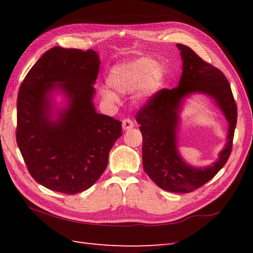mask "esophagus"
I'll use <instances>...</instances> for the list:
<instances>
[{
	"label": "esophagus",
	"mask_w": 253,
	"mask_h": 253,
	"mask_svg": "<svg viewBox=\"0 0 253 253\" xmlns=\"http://www.w3.org/2000/svg\"><path fill=\"white\" fill-rule=\"evenodd\" d=\"M134 126V123H133V121L132 120H130V119H125L122 121V128L125 131H126V130H131V128Z\"/></svg>",
	"instance_id": "1"
}]
</instances>
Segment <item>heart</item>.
<instances>
[{"label":"heart","mask_w":253,"mask_h":253,"mask_svg":"<svg viewBox=\"0 0 253 253\" xmlns=\"http://www.w3.org/2000/svg\"><path fill=\"white\" fill-rule=\"evenodd\" d=\"M165 79L163 65L152 59L120 63L113 66L107 77V83L119 94L136 91L138 101H147L161 89ZM100 95L108 102H118L119 97L109 87L100 88Z\"/></svg>","instance_id":"heart-1"}]
</instances>
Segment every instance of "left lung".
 Wrapping results in <instances>:
<instances>
[{
    "label": "left lung",
    "instance_id": "left-lung-1",
    "mask_svg": "<svg viewBox=\"0 0 253 253\" xmlns=\"http://www.w3.org/2000/svg\"><path fill=\"white\" fill-rule=\"evenodd\" d=\"M181 51L182 75L172 89L157 91L136 115L143 136V167L159 188L169 192L189 193L215 177L227 163L233 148L237 123V106L230 84L223 72L187 47L178 43ZM194 92L213 97L230 123L228 143L219 159L203 169L190 167L179 157L176 148L178 111L183 99Z\"/></svg>",
    "mask_w": 253,
    "mask_h": 253
}]
</instances>
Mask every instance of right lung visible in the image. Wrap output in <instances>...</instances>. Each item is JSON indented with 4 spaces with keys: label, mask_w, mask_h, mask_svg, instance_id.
I'll list each match as a JSON object with an SVG mask.
<instances>
[{
    "label": "right lung",
    "mask_w": 253,
    "mask_h": 253,
    "mask_svg": "<svg viewBox=\"0 0 253 253\" xmlns=\"http://www.w3.org/2000/svg\"><path fill=\"white\" fill-rule=\"evenodd\" d=\"M100 60L94 50L53 47L19 87L16 141L32 177L52 191L76 194L105 171L121 121L96 112L94 85ZM61 89L68 106L53 119L50 96Z\"/></svg>",
    "instance_id": "obj_1"
}]
</instances>
